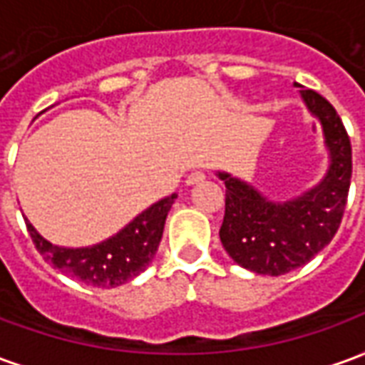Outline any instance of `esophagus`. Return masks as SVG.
I'll list each match as a JSON object with an SVG mask.
<instances>
[{"instance_id": "esophagus-1", "label": "esophagus", "mask_w": 365, "mask_h": 365, "mask_svg": "<svg viewBox=\"0 0 365 365\" xmlns=\"http://www.w3.org/2000/svg\"><path fill=\"white\" fill-rule=\"evenodd\" d=\"M203 180H205V174H203V172H191V174L187 175L185 183H187V185H195V183L203 182Z\"/></svg>"}]
</instances>
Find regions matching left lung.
Returning <instances> with one entry per match:
<instances>
[{"label":"left lung","instance_id":"1","mask_svg":"<svg viewBox=\"0 0 365 365\" xmlns=\"http://www.w3.org/2000/svg\"><path fill=\"white\" fill-rule=\"evenodd\" d=\"M299 88L309 113L321 120L329 170L311 190L287 201H272L229 172L225 182L222 248L238 266L262 275H283L319 254L336 235L352 178V146L336 109L317 91Z\"/></svg>","mask_w":365,"mask_h":365}]
</instances>
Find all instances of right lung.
Returning <instances> with one entry per match:
<instances>
[{
  "label": "right lung",
  "instance_id": "right-lung-1",
  "mask_svg": "<svg viewBox=\"0 0 365 365\" xmlns=\"http://www.w3.org/2000/svg\"><path fill=\"white\" fill-rule=\"evenodd\" d=\"M175 193L152 203L138 213L127 227L93 246L68 248L52 245L51 240L27 222V230L44 262L58 268L68 277L93 287H119L148 268L158 250L168 211L175 201Z\"/></svg>",
  "mask_w": 365,
  "mask_h": 365
}]
</instances>
